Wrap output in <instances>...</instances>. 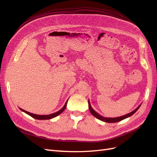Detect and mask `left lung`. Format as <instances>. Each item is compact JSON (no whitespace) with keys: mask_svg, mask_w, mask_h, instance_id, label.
<instances>
[{"mask_svg":"<svg viewBox=\"0 0 157 157\" xmlns=\"http://www.w3.org/2000/svg\"><path fill=\"white\" fill-rule=\"evenodd\" d=\"M141 104H140V105L137 107L136 109H134V111L130 112V113H128L126 114V115H123V116H121V117H116V118H108V117H104L101 115H99V113H98L96 111H95L93 108L92 107L91 105H90V101L88 100V107H89V110L90 111V113H92V115H93V116H94L96 118H97L98 119L100 120L101 121H103V122H109V123H113V122H119L122 120H124L125 119V118H128L131 117L132 115H134V114L138 110V109L140 107Z\"/></svg>","mask_w":157,"mask_h":157,"instance_id":"left-lung-1","label":"left lung"}]
</instances>
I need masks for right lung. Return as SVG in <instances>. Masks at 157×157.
<instances>
[{
  "instance_id": "add662e5",
  "label": "right lung",
  "mask_w": 157,
  "mask_h": 157,
  "mask_svg": "<svg viewBox=\"0 0 157 157\" xmlns=\"http://www.w3.org/2000/svg\"><path fill=\"white\" fill-rule=\"evenodd\" d=\"M67 101L68 99L67 100V101L65 102L64 106L61 108L59 111H57L54 113H52V114H50V115H36V114H33V113H29L28 111H26L25 110H23V109H22L21 108H20V110L23 112L25 113L26 114H27V115H29V116L32 117L33 118H35V119H37V120H48V119H51V118H53L57 116H58L59 115H60V114L62 113L65 109L66 108V106H67Z\"/></svg>"
}]
</instances>
